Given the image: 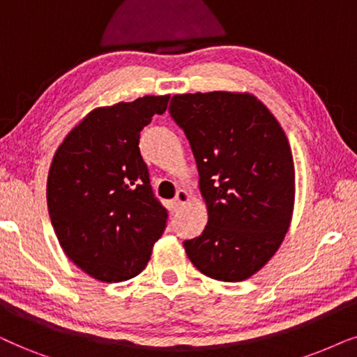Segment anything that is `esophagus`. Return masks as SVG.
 <instances>
[{
  "label": "esophagus",
  "mask_w": 357,
  "mask_h": 357,
  "mask_svg": "<svg viewBox=\"0 0 357 357\" xmlns=\"http://www.w3.org/2000/svg\"><path fill=\"white\" fill-rule=\"evenodd\" d=\"M189 199H191V192H188L186 189H179V191L176 192L173 204H171V206H173V211H179V208H181Z\"/></svg>",
  "instance_id": "34e87169"
}]
</instances>
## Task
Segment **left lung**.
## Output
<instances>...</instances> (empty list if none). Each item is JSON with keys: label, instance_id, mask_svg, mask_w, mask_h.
Here are the masks:
<instances>
[{"label": "left lung", "instance_id": "obj_1", "mask_svg": "<svg viewBox=\"0 0 357 357\" xmlns=\"http://www.w3.org/2000/svg\"><path fill=\"white\" fill-rule=\"evenodd\" d=\"M199 169L208 222L184 241L207 278L240 282L273 258L291 225L296 171L291 145L269 109L248 93L171 98Z\"/></svg>", "mask_w": 357, "mask_h": 357}]
</instances>
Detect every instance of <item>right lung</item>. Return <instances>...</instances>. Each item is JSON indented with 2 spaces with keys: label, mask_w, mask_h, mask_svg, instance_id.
<instances>
[{
  "label": "right lung",
  "mask_w": 357,
  "mask_h": 357,
  "mask_svg": "<svg viewBox=\"0 0 357 357\" xmlns=\"http://www.w3.org/2000/svg\"><path fill=\"white\" fill-rule=\"evenodd\" d=\"M166 96L96 107L56 149L47 207L65 255L102 282L135 278L163 235L168 212L155 197L140 132L168 107Z\"/></svg>",
  "instance_id": "1"
}]
</instances>
